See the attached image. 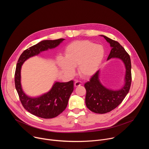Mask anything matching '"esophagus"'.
<instances>
[{"label":"esophagus","instance_id":"1","mask_svg":"<svg viewBox=\"0 0 149 149\" xmlns=\"http://www.w3.org/2000/svg\"><path fill=\"white\" fill-rule=\"evenodd\" d=\"M74 86H75V87L80 86H81V82H79V81H76L74 83Z\"/></svg>","mask_w":149,"mask_h":149}]
</instances>
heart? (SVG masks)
<instances>
[{"instance_id":"heart-1","label":"heart","mask_w":149,"mask_h":149,"mask_svg":"<svg viewBox=\"0 0 149 149\" xmlns=\"http://www.w3.org/2000/svg\"><path fill=\"white\" fill-rule=\"evenodd\" d=\"M105 51L101 45L89 40H78L66 48L65 57L60 56L58 63L63 71L73 75L78 66L79 74L82 77H90L98 71L104 58Z\"/></svg>"}]
</instances>
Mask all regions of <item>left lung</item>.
Returning a JSON list of instances; mask_svg holds the SVG:
<instances>
[{"label":"left lung","mask_w":149,"mask_h":149,"mask_svg":"<svg viewBox=\"0 0 149 149\" xmlns=\"http://www.w3.org/2000/svg\"><path fill=\"white\" fill-rule=\"evenodd\" d=\"M101 36L105 39L111 47L107 61L111 58H118L123 62L125 68V83L120 90H112L102 86L99 79L100 70L84 84L87 91L86 104L87 108L94 113L104 114L118 107L129 93L132 82V65L130 55L117 41L104 35Z\"/></svg>","instance_id":"1"}]
</instances>
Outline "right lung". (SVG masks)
Returning a JSON list of instances; mask_svg holds the SVG:
<instances>
[{
    "label": "right lung",
    "instance_id": "1",
    "mask_svg": "<svg viewBox=\"0 0 149 149\" xmlns=\"http://www.w3.org/2000/svg\"><path fill=\"white\" fill-rule=\"evenodd\" d=\"M65 39L44 40L25 50L20 55L15 74V88L24 109L33 115L43 118H52L64 111L74 91V81L56 82L51 90L40 97L33 98L26 95L20 82V70L24 62L40 52L58 47Z\"/></svg>",
    "mask_w": 149,
    "mask_h": 149
}]
</instances>
